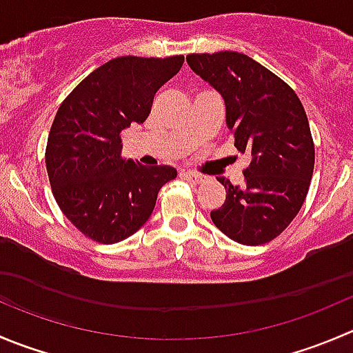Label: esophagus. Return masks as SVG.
<instances>
[{"label": "esophagus", "instance_id": "obj_1", "mask_svg": "<svg viewBox=\"0 0 353 353\" xmlns=\"http://www.w3.org/2000/svg\"><path fill=\"white\" fill-rule=\"evenodd\" d=\"M184 177H186V181H190V183L193 184H198L203 181V176L198 172H193V170H186V172H184Z\"/></svg>", "mask_w": 353, "mask_h": 353}]
</instances>
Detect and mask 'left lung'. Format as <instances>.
<instances>
[{"label":"left lung","instance_id":"obj_1","mask_svg":"<svg viewBox=\"0 0 353 353\" xmlns=\"http://www.w3.org/2000/svg\"><path fill=\"white\" fill-rule=\"evenodd\" d=\"M186 60L224 98L236 150L252 157L241 188L219 179L225 201L210 212L212 221L241 245L272 241L296 217L312 179L316 152L302 101L283 79L238 51Z\"/></svg>","mask_w":353,"mask_h":353}]
</instances>
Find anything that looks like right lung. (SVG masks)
<instances>
[{"label":"right lung","mask_w":353,"mask_h":353,"mask_svg":"<svg viewBox=\"0 0 353 353\" xmlns=\"http://www.w3.org/2000/svg\"><path fill=\"white\" fill-rule=\"evenodd\" d=\"M184 57H119L91 72L58 108L46 145V170L65 217L84 236L114 245L150 219L169 165L145 167L121 157V132L143 124L157 91Z\"/></svg>","instance_id":"add662e5"}]
</instances>
